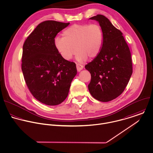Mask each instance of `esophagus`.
Wrapping results in <instances>:
<instances>
[{
  "instance_id": "34e87169",
  "label": "esophagus",
  "mask_w": 153,
  "mask_h": 153,
  "mask_svg": "<svg viewBox=\"0 0 153 153\" xmlns=\"http://www.w3.org/2000/svg\"><path fill=\"white\" fill-rule=\"evenodd\" d=\"M76 69H77V71L78 72H79L81 71L82 69H83V66L81 64H79V63H77L76 64Z\"/></svg>"
}]
</instances>
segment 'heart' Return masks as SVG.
Here are the masks:
<instances>
[{
    "label": "heart",
    "instance_id": "heart-1",
    "mask_svg": "<svg viewBox=\"0 0 153 153\" xmlns=\"http://www.w3.org/2000/svg\"><path fill=\"white\" fill-rule=\"evenodd\" d=\"M63 37L54 39V46L61 57L70 60L78 52L79 62L95 58L99 53L102 43L103 33L97 24H76L63 32Z\"/></svg>",
    "mask_w": 153,
    "mask_h": 153
}]
</instances>
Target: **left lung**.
Returning <instances> with one entry per match:
<instances>
[{"label": "left lung", "mask_w": 153, "mask_h": 153, "mask_svg": "<svg viewBox=\"0 0 153 153\" xmlns=\"http://www.w3.org/2000/svg\"><path fill=\"white\" fill-rule=\"evenodd\" d=\"M99 23L103 44L99 54L85 68L91 74L88 85L97 100L109 102L119 96L126 87L133 72L131 53L121 32L104 16L90 18Z\"/></svg>", "instance_id": "left-lung-1"}]
</instances>
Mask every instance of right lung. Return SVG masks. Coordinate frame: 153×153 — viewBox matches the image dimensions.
Masks as SVG:
<instances>
[{
  "label": "right lung",
  "mask_w": 153,
  "mask_h": 153,
  "mask_svg": "<svg viewBox=\"0 0 153 153\" xmlns=\"http://www.w3.org/2000/svg\"><path fill=\"white\" fill-rule=\"evenodd\" d=\"M69 25L43 22L23 44L22 69L25 82L34 97L47 105H57L66 99L77 73L76 64L63 59L54 43L57 33Z\"/></svg>",
  "instance_id": "right-lung-1"
}]
</instances>
